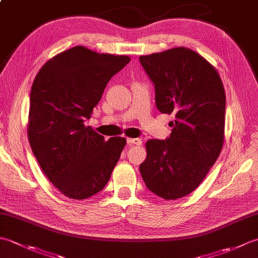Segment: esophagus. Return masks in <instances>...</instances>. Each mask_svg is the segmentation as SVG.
Here are the masks:
<instances>
[{
  "label": "esophagus",
  "instance_id": "34e87169",
  "mask_svg": "<svg viewBox=\"0 0 258 258\" xmlns=\"http://www.w3.org/2000/svg\"><path fill=\"white\" fill-rule=\"evenodd\" d=\"M126 142L131 145H142V141L140 139H126Z\"/></svg>",
  "mask_w": 258,
  "mask_h": 258
}]
</instances>
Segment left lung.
Wrapping results in <instances>:
<instances>
[{"instance_id": "8db88e82", "label": "left lung", "mask_w": 258, "mask_h": 258, "mask_svg": "<svg viewBox=\"0 0 258 258\" xmlns=\"http://www.w3.org/2000/svg\"><path fill=\"white\" fill-rule=\"evenodd\" d=\"M155 87L158 111L173 114L166 140L146 142L140 172L146 187L164 200H176L199 187L224 143L225 91L217 71L186 47L140 56Z\"/></svg>"}]
</instances>
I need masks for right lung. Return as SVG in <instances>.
Here are the masks:
<instances>
[{
    "instance_id": "add662e5",
    "label": "right lung",
    "mask_w": 258,
    "mask_h": 258,
    "mask_svg": "<svg viewBox=\"0 0 258 258\" xmlns=\"http://www.w3.org/2000/svg\"><path fill=\"white\" fill-rule=\"evenodd\" d=\"M131 58L74 46L43 65L33 82L27 135L48 180L65 196L85 200L101 191L126 144L84 125L106 84Z\"/></svg>"
}]
</instances>
